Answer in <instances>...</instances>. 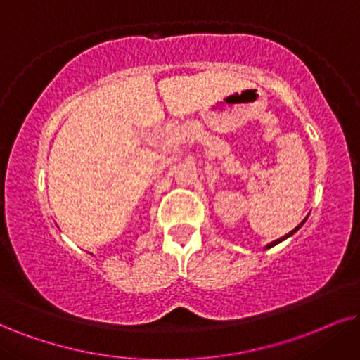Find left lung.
<instances>
[{
  "label": "left lung",
  "mask_w": 360,
  "mask_h": 360,
  "mask_svg": "<svg viewBox=\"0 0 360 360\" xmlns=\"http://www.w3.org/2000/svg\"><path fill=\"white\" fill-rule=\"evenodd\" d=\"M304 221H305V220H304ZM304 221H302V224H300V225H297V227H295L294 230H292V232H290V233H287V235H285V237H282V238H277V240H275V242H272V243H269V245H267V248H270V247H274V245H277V243H278V242L285 240V238H287V237H290V235H292V233H295V232H297V230H299L300 227H302V225H304Z\"/></svg>",
  "instance_id": "left-lung-1"
}]
</instances>
